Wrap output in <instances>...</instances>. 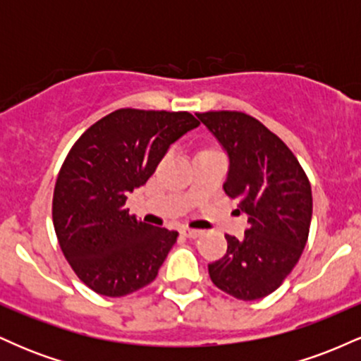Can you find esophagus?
I'll use <instances>...</instances> for the list:
<instances>
[{
	"mask_svg": "<svg viewBox=\"0 0 361 361\" xmlns=\"http://www.w3.org/2000/svg\"><path fill=\"white\" fill-rule=\"evenodd\" d=\"M181 234H183L185 238H188V239H197V238H200V235H202V231L190 229V227H183V229H181Z\"/></svg>",
	"mask_w": 361,
	"mask_h": 361,
	"instance_id": "esophagus-1",
	"label": "esophagus"
}]
</instances>
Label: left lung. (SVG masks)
<instances>
[{
	"instance_id": "8db88e82",
	"label": "left lung",
	"mask_w": 361,
	"mask_h": 361,
	"mask_svg": "<svg viewBox=\"0 0 361 361\" xmlns=\"http://www.w3.org/2000/svg\"><path fill=\"white\" fill-rule=\"evenodd\" d=\"M197 117L227 154L224 192L239 200L250 222L243 239L226 235L227 252L209 264V275L235 299H263L287 279L307 243L310 183L283 140L256 118L241 111Z\"/></svg>"
}]
</instances>
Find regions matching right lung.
Returning <instances> with one entry per match:
<instances>
[{
    "mask_svg": "<svg viewBox=\"0 0 361 361\" xmlns=\"http://www.w3.org/2000/svg\"><path fill=\"white\" fill-rule=\"evenodd\" d=\"M198 126L188 111L120 109L69 151L54 188V229L74 273L100 295H128L157 276L178 233L128 215L126 202Z\"/></svg>",
    "mask_w": 361,
    "mask_h": 361,
    "instance_id": "obj_1",
    "label": "right lung"
}]
</instances>
